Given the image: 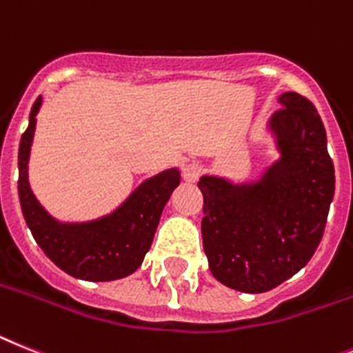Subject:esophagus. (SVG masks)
Returning <instances> with one entry per match:
<instances>
[{
    "label": "esophagus",
    "mask_w": 353,
    "mask_h": 353,
    "mask_svg": "<svg viewBox=\"0 0 353 353\" xmlns=\"http://www.w3.org/2000/svg\"><path fill=\"white\" fill-rule=\"evenodd\" d=\"M201 172H203V167H201L199 163H186L185 167H183V179L186 183H195L199 179Z\"/></svg>",
    "instance_id": "esophagus-1"
}]
</instances>
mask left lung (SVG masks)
<instances>
[{
  "label": "left lung",
  "mask_w": 353,
  "mask_h": 353,
  "mask_svg": "<svg viewBox=\"0 0 353 353\" xmlns=\"http://www.w3.org/2000/svg\"><path fill=\"white\" fill-rule=\"evenodd\" d=\"M263 134L278 158L253 179L201 176L204 253L219 282L235 291L268 292L307 265L321 242L336 190L327 132L301 94H278Z\"/></svg>",
  "instance_id": "8db88e82"
}]
</instances>
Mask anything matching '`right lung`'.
<instances>
[{"label":"right lung","instance_id":"add662e5","mask_svg":"<svg viewBox=\"0 0 353 353\" xmlns=\"http://www.w3.org/2000/svg\"><path fill=\"white\" fill-rule=\"evenodd\" d=\"M43 102L44 97H37L32 105L17 156V192L26 226L44 254L70 276L88 282L129 276L150 250L163 208L181 183V172L172 167L145 179L125 201L102 217L79 222L55 219L35 197L28 179L37 112Z\"/></svg>","mask_w":353,"mask_h":353}]
</instances>
